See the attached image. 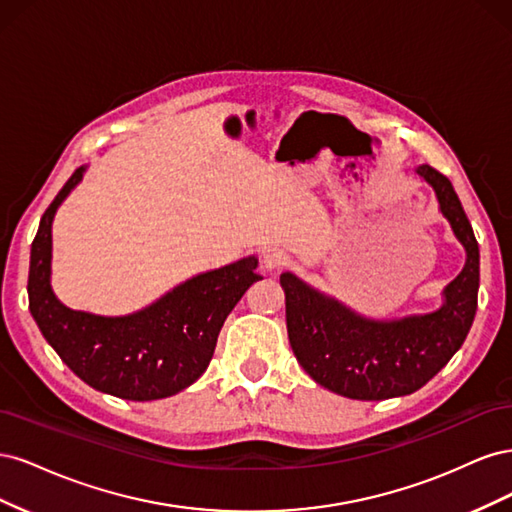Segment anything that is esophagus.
Instances as JSON below:
<instances>
[{"instance_id":"34e87169","label":"esophagus","mask_w":512,"mask_h":512,"mask_svg":"<svg viewBox=\"0 0 512 512\" xmlns=\"http://www.w3.org/2000/svg\"><path fill=\"white\" fill-rule=\"evenodd\" d=\"M286 262H288V256L282 250L262 252V267H265L267 271L282 269V267H286Z\"/></svg>"}]
</instances>
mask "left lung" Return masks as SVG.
<instances>
[{
    "label": "left lung",
    "instance_id": "8db88e82",
    "mask_svg": "<svg viewBox=\"0 0 512 512\" xmlns=\"http://www.w3.org/2000/svg\"><path fill=\"white\" fill-rule=\"evenodd\" d=\"M468 252L463 271L446 286L433 314L393 322L356 316L292 273H282L286 327L299 365L324 389L361 401L410 395L451 361L466 339L478 303V243L453 183L429 164L416 168Z\"/></svg>",
    "mask_w": 512,
    "mask_h": 512
}]
</instances>
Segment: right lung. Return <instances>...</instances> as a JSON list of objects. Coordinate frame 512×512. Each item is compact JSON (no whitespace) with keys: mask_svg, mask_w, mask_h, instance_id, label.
<instances>
[{"mask_svg":"<svg viewBox=\"0 0 512 512\" xmlns=\"http://www.w3.org/2000/svg\"><path fill=\"white\" fill-rule=\"evenodd\" d=\"M76 168L44 211L29 258V312L44 339L91 389L132 401L164 399L207 369L226 316L256 280L254 256L177 286L143 312L102 318L61 305L49 284L51 224L61 200L81 181Z\"/></svg>","mask_w":512,"mask_h":512,"instance_id":"right-lung-1","label":"right lung"}]
</instances>
